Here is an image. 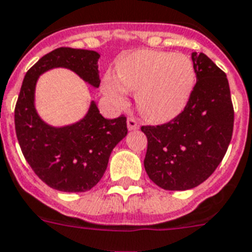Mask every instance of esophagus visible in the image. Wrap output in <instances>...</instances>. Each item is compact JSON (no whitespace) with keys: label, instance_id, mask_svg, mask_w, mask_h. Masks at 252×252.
<instances>
[{"label":"esophagus","instance_id":"1","mask_svg":"<svg viewBox=\"0 0 252 252\" xmlns=\"http://www.w3.org/2000/svg\"><path fill=\"white\" fill-rule=\"evenodd\" d=\"M140 127V125H139V122L135 120L134 117H128L127 118V128L128 130H136V128Z\"/></svg>","mask_w":252,"mask_h":252}]
</instances>
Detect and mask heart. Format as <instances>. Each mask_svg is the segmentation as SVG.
Returning <instances> with one entry per match:
<instances>
[{
  "instance_id": "heart-1",
  "label": "heart",
  "mask_w": 252,
  "mask_h": 252,
  "mask_svg": "<svg viewBox=\"0 0 252 252\" xmlns=\"http://www.w3.org/2000/svg\"><path fill=\"white\" fill-rule=\"evenodd\" d=\"M116 73L117 78H105L104 93L114 103L124 104L127 90L136 91L139 112L152 122L176 117L188 103L196 81L188 56L156 50H139L122 56Z\"/></svg>"
}]
</instances>
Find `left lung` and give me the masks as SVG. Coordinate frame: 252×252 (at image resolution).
I'll use <instances>...</instances> for the list:
<instances>
[{
  "label": "left lung",
  "instance_id": "1",
  "mask_svg": "<svg viewBox=\"0 0 252 252\" xmlns=\"http://www.w3.org/2000/svg\"><path fill=\"white\" fill-rule=\"evenodd\" d=\"M197 82L182 113L159 126H143L148 148L145 171L166 190L199 186L216 170L233 132L228 78L203 53H193Z\"/></svg>",
  "mask_w": 252,
  "mask_h": 252
}]
</instances>
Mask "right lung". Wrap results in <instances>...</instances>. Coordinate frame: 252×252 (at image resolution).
Segmentation results:
<instances>
[{
    "mask_svg": "<svg viewBox=\"0 0 252 252\" xmlns=\"http://www.w3.org/2000/svg\"><path fill=\"white\" fill-rule=\"evenodd\" d=\"M99 53L59 47L46 54L27 72L15 107V130L23 155L43 183L60 192H86L95 187L107 170L116 145L127 135L126 117L107 120L96 103L80 121L53 126L36 109L39 76L54 68H65L97 89Z\"/></svg>",
    "mask_w": 252,
    "mask_h": 252,
    "instance_id": "obj_1",
    "label": "right lung"
}]
</instances>
